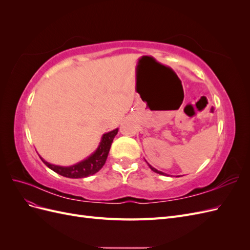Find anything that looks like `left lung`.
<instances>
[{"mask_svg": "<svg viewBox=\"0 0 250 250\" xmlns=\"http://www.w3.org/2000/svg\"><path fill=\"white\" fill-rule=\"evenodd\" d=\"M148 166H149L150 169L152 170L153 172H155V173H158V174H161V175H167V174H166V173H164V172H162V171H158V170H156V169H155V168H153L152 166H151V165H149V164H148Z\"/></svg>", "mask_w": 250, "mask_h": 250, "instance_id": "left-lung-1", "label": "left lung"}]
</instances>
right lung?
<instances>
[{"label": "right lung", "mask_w": 250, "mask_h": 250, "mask_svg": "<svg viewBox=\"0 0 250 250\" xmlns=\"http://www.w3.org/2000/svg\"><path fill=\"white\" fill-rule=\"evenodd\" d=\"M118 128L115 130L109 131L107 133H104L103 137L101 139L100 145L98 146L97 150L95 152L89 155L85 160H83L82 162L70 166V167H62V166H56V165H52L46 161L42 160L43 164L47 166L48 168L56 172L57 174L64 177H69V178H83V177H87L89 175H93V174L97 173L99 171L106 162L107 155L109 153V149L111 146V143L115 139V137L118 133Z\"/></svg>", "instance_id": "right-lung-1"}]
</instances>
